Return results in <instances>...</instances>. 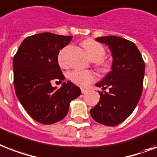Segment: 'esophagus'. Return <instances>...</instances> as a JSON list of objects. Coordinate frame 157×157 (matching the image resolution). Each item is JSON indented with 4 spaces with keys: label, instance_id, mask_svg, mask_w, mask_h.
Segmentation results:
<instances>
[{
    "label": "esophagus",
    "instance_id": "obj_1",
    "mask_svg": "<svg viewBox=\"0 0 157 157\" xmlns=\"http://www.w3.org/2000/svg\"><path fill=\"white\" fill-rule=\"evenodd\" d=\"M81 91H82V94H84V93L87 92L88 90H86V89H84V88H82Z\"/></svg>",
    "mask_w": 157,
    "mask_h": 157
}]
</instances>
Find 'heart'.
I'll return each mask as SVG.
<instances>
[{
  "label": "heart",
  "mask_w": 157,
  "mask_h": 157,
  "mask_svg": "<svg viewBox=\"0 0 157 157\" xmlns=\"http://www.w3.org/2000/svg\"><path fill=\"white\" fill-rule=\"evenodd\" d=\"M82 46L86 50L88 57L94 62H99L102 60L105 56L106 51L105 49L100 43L94 41V40L88 39L84 41L82 43ZM67 47L63 48L61 50L58 56V64L61 67H67V63L65 60V54L67 52ZM111 68V64L108 62H102L100 63V70L103 72H107ZM69 78L72 82L79 86H86L89 84L93 82L96 79L95 74L92 71H85V70H75L69 74Z\"/></svg>",
  "instance_id": "obj_1"
}]
</instances>
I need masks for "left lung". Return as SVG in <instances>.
I'll return each instance as SVG.
<instances>
[{
    "label": "left lung",
    "instance_id": "1",
    "mask_svg": "<svg viewBox=\"0 0 157 157\" xmlns=\"http://www.w3.org/2000/svg\"><path fill=\"white\" fill-rule=\"evenodd\" d=\"M95 40L108 46L113 62L111 72L95 84L104 90L99 91L100 100L90 113L96 122L116 126L132 113L140 99L145 64L132 41L112 35ZM107 88V93L105 91Z\"/></svg>",
    "mask_w": 157,
    "mask_h": 157
}]
</instances>
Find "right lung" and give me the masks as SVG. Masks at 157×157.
Returning a JSON list of instances; mask_svg holds the SVG:
<instances>
[{
    "mask_svg": "<svg viewBox=\"0 0 157 157\" xmlns=\"http://www.w3.org/2000/svg\"><path fill=\"white\" fill-rule=\"evenodd\" d=\"M72 36L41 33L26 37L13 62L15 91L21 105L33 120L52 124L67 116L70 103L81 94L71 82L60 88L53 82H62L65 77L58 65L59 50L71 41Z\"/></svg>",
    "mask_w": 157,
    "mask_h": 157,
    "instance_id": "right-lung-1",
    "label": "right lung"
}]
</instances>
